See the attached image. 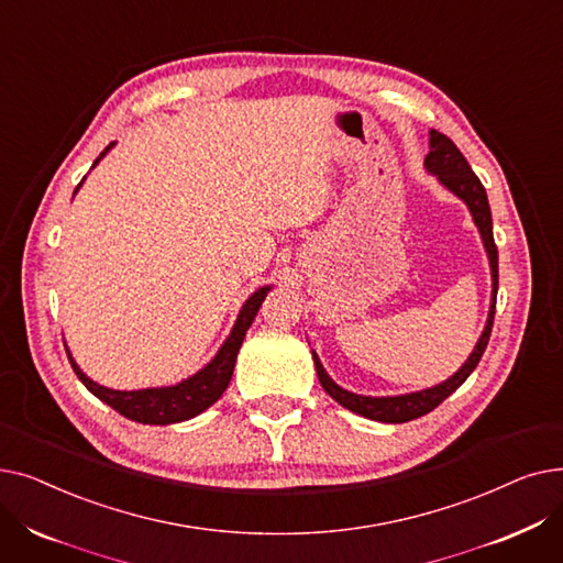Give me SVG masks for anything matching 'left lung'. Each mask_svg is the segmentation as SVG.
<instances>
[{
  "label": "left lung",
  "mask_w": 563,
  "mask_h": 563,
  "mask_svg": "<svg viewBox=\"0 0 563 563\" xmlns=\"http://www.w3.org/2000/svg\"><path fill=\"white\" fill-rule=\"evenodd\" d=\"M424 166L429 173H433L438 177V183L442 187H448L452 194H456L472 214V221L479 228L484 249L488 253V262H490V278H493V291H490V310H488V319L482 338L477 340L475 351L470 353L467 361L463 363V367L450 376L448 380L438 383L433 388L420 390V393H410V395H397V397H365V395H353L344 388H340L338 383L327 374L323 365L319 363L317 353L312 351V361L317 367V376L321 388L327 390L340 406L358 412V416L367 418V420H376V422H388V424H401L408 420H416L431 412L438 404L445 401L461 383L475 372V367L479 365L490 331H493V319H495V301H497V246L493 240V219H490V205H488V196L484 185L479 183V177L475 175V170L470 168L467 159L461 155L459 147L454 145L452 139H448L445 134H440L435 130L429 132V155L424 157Z\"/></svg>",
  "instance_id": "1"
}]
</instances>
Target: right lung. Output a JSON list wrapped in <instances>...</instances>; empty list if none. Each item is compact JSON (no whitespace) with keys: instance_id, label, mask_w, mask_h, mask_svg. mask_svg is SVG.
<instances>
[{"instance_id":"1","label":"right lung","mask_w":563,"mask_h":563,"mask_svg":"<svg viewBox=\"0 0 563 563\" xmlns=\"http://www.w3.org/2000/svg\"><path fill=\"white\" fill-rule=\"evenodd\" d=\"M113 143H109L100 157L93 162V166L111 151ZM84 183V180H81ZM81 183L77 185L75 194L79 191ZM272 289V285L260 287L253 291L246 299V303L240 310V317H236L234 327L228 335V340L221 344L217 356L207 363L200 372L194 376L175 383V386H164V388H143V390H111L100 386V383L88 378L79 365L73 361L70 351L66 346L68 361L79 376V380L86 386L88 393H93L100 401L111 406L113 410L121 412L123 418L141 424H175V422H185L196 416H200L202 410L210 408L228 388V383L232 378V369L236 363V353H240V346L246 338V331L251 329V323L266 297V291Z\"/></svg>"}]
</instances>
